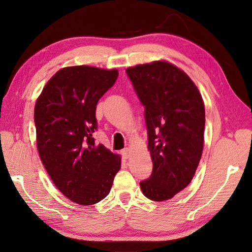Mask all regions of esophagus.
I'll return each mask as SVG.
<instances>
[{"instance_id":"34e87169","label":"esophagus","mask_w":252,"mask_h":252,"mask_svg":"<svg viewBox=\"0 0 252 252\" xmlns=\"http://www.w3.org/2000/svg\"><path fill=\"white\" fill-rule=\"evenodd\" d=\"M122 155H123V157H124L125 159H128L129 158V155H130V150H129V148H125L124 150L122 151Z\"/></svg>"}]
</instances>
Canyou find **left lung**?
<instances>
[{"mask_svg": "<svg viewBox=\"0 0 252 252\" xmlns=\"http://www.w3.org/2000/svg\"><path fill=\"white\" fill-rule=\"evenodd\" d=\"M126 73L145 106L154 164L140 189L151 201H167L188 187L200 163L205 128L203 98L189 75L167 61L135 65Z\"/></svg>", "mask_w": 252, "mask_h": 252, "instance_id": "left-lung-1", "label": "left lung"}]
</instances>
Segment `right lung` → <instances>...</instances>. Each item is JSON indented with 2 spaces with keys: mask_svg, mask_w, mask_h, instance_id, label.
I'll use <instances>...</instances> for the list:
<instances>
[{
  "mask_svg": "<svg viewBox=\"0 0 252 252\" xmlns=\"http://www.w3.org/2000/svg\"><path fill=\"white\" fill-rule=\"evenodd\" d=\"M118 71L89 65L59 70L37 98L34 121L38 154L52 182L69 200L93 205L111 191L121 157L96 145V104Z\"/></svg>",
  "mask_w": 252,
  "mask_h": 252,
  "instance_id": "add662e5",
  "label": "right lung"
}]
</instances>
